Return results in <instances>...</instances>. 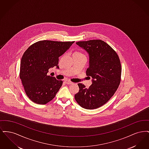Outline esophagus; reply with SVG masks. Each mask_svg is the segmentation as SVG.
<instances>
[{"label":"esophagus","instance_id":"esophagus-1","mask_svg":"<svg viewBox=\"0 0 149 149\" xmlns=\"http://www.w3.org/2000/svg\"><path fill=\"white\" fill-rule=\"evenodd\" d=\"M65 83L66 84H71L73 83L72 81L69 80H65Z\"/></svg>","mask_w":149,"mask_h":149}]
</instances>
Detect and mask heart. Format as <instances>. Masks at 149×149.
Segmentation results:
<instances>
[{
  "label": "heart",
  "instance_id": "1",
  "mask_svg": "<svg viewBox=\"0 0 149 149\" xmlns=\"http://www.w3.org/2000/svg\"><path fill=\"white\" fill-rule=\"evenodd\" d=\"M74 54H77V55H84L83 53H81V52H75Z\"/></svg>",
  "mask_w": 149,
  "mask_h": 149
}]
</instances>
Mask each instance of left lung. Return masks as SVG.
I'll use <instances>...</instances> for the list:
<instances>
[{"label":"left lung","mask_w":149,"mask_h":149,"mask_svg":"<svg viewBox=\"0 0 149 149\" xmlns=\"http://www.w3.org/2000/svg\"><path fill=\"white\" fill-rule=\"evenodd\" d=\"M88 53L87 76L93 78L92 84L86 88L81 83L75 99L80 106L94 109L102 106L111 98L118 88L121 77L120 60L116 52L106 42L93 40L76 42Z\"/></svg>","instance_id":"left-lung-1"}]
</instances>
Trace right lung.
Listing matches in <instances>:
<instances>
[{
	"mask_svg": "<svg viewBox=\"0 0 149 149\" xmlns=\"http://www.w3.org/2000/svg\"><path fill=\"white\" fill-rule=\"evenodd\" d=\"M74 42L40 41L31 45L24 52L22 57L19 77L25 92L32 102L45 104L55 98L63 81L47 74L51 68H59L58 57Z\"/></svg>",
	"mask_w": 149,
	"mask_h": 149,
	"instance_id": "right-lung-1",
	"label": "right lung"
}]
</instances>
